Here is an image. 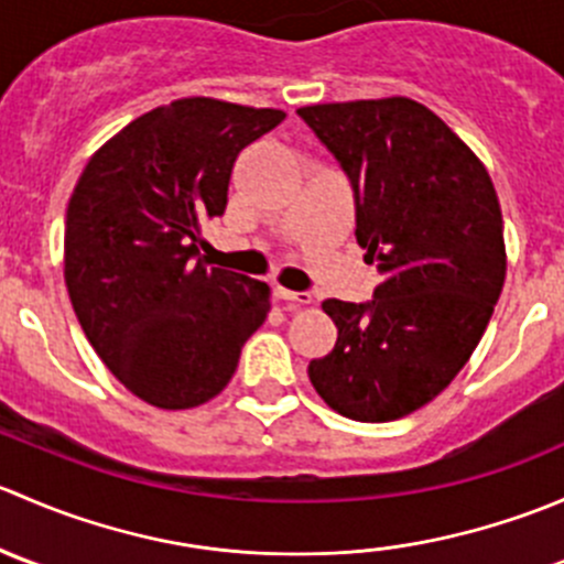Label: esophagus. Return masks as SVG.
Returning a JSON list of instances; mask_svg holds the SVG:
<instances>
[{"instance_id":"obj_1","label":"esophagus","mask_w":564,"mask_h":564,"mask_svg":"<svg viewBox=\"0 0 564 564\" xmlns=\"http://www.w3.org/2000/svg\"><path fill=\"white\" fill-rule=\"evenodd\" d=\"M275 297L286 300V303L292 305H311V300H314L308 292H289V289L283 286H275Z\"/></svg>"}]
</instances>
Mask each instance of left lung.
<instances>
[{
  "label": "left lung",
  "instance_id": "left-lung-1",
  "mask_svg": "<svg viewBox=\"0 0 564 564\" xmlns=\"http://www.w3.org/2000/svg\"><path fill=\"white\" fill-rule=\"evenodd\" d=\"M357 196L355 237L382 283L324 300L338 327L308 377L329 409L390 423L434 401L480 344L505 286L502 209L480 158L412 98L297 108Z\"/></svg>",
  "mask_w": 564,
  "mask_h": 564
}]
</instances>
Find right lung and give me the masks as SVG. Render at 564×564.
I'll return each mask as SVG.
<instances>
[{"mask_svg": "<svg viewBox=\"0 0 564 564\" xmlns=\"http://www.w3.org/2000/svg\"><path fill=\"white\" fill-rule=\"evenodd\" d=\"M278 108L180 98L106 141L73 187L65 283L108 371L155 409H193L235 377L270 314V286L196 259L202 220L226 209L237 155Z\"/></svg>", "mask_w": 564, "mask_h": 564, "instance_id": "right-lung-1", "label": "right lung"}]
</instances>
